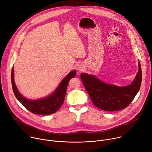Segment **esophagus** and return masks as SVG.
I'll return each instance as SVG.
<instances>
[{"label": "esophagus", "mask_w": 152, "mask_h": 152, "mask_svg": "<svg viewBox=\"0 0 152 152\" xmlns=\"http://www.w3.org/2000/svg\"><path fill=\"white\" fill-rule=\"evenodd\" d=\"M79 70H80V69H79Z\"/></svg>", "instance_id": "1"}]
</instances>
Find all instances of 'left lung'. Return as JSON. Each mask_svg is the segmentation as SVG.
<instances>
[{
	"label": "left lung",
	"instance_id": "obj_1",
	"mask_svg": "<svg viewBox=\"0 0 152 152\" xmlns=\"http://www.w3.org/2000/svg\"><path fill=\"white\" fill-rule=\"evenodd\" d=\"M80 78L93 103L106 111H117L129 105L138 93L141 84L142 71L139 70L133 82L129 85L117 86L104 83L93 75L82 73Z\"/></svg>",
	"mask_w": 152,
	"mask_h": 152
}]
</instances>
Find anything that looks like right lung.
I'll use <instances>...</instances> for the list:
<instances>
[{
  "instance_id": "right-lung-1",
  "label": "right lung",
  "mask_w": 152,
  "mask_h": 152,
  "mask_svg": "<svg viewBox=\"0 0 152 152\" xmlns=\"http://www.w3.org/2000/svg\"><path fill=\"white\" fill-rule=\"evenodd\" d=\"M76 71H72L60 83L53 94L45 99L37 100H30L25 99L18 92L14 81V69L11 72L12 87L14 94L19 102L32 113L39 115H50L56 113L62 104L69 82L76 76Z\"/></svg>"
}]
</instances>
